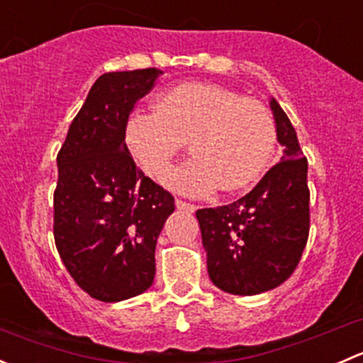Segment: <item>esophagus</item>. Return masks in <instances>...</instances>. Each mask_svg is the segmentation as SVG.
I'll use <instances>...</instances> for the list:
<instances>
[{
  "mask_svg": "<svg viewBox=\"0 0 363 363\" xmlns=\"http://www.w3.org/2000/svg\"><path fill=\"white\" fill-rule=\"evenodd\" d=\"M175 207H177L179 211H186V212H195L196 211V205L184 202V200H181V199H175Z\"/></svg>",
  "mask_w": 363,
  "mask_h": 363,
  "instance_id": "34e87169",
  "label": "esophagus"
}]
</instances>
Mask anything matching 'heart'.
<instances>
[{
	"instance_id": "heart-1",
	"label": "heart",
	"mask_w": 363,
	"mask_h": 363,
	"mask_svg": "<svg viewBox=\"0 0 363 363\" xmlns=\"http://www.w3.org/2000/svg\"><path fill=\"white\" fill-rule=\"evenodd\" d=\"M124 138L152 177L189 140L195 158L168 170L163 184L191 196L251 188L272 163L277 142L276 123L259 101L211 82L179 84L160 94L156 111H133Z\"/></svg>"
}]
</instances>
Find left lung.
I'll use <instances>...</instances> for the list:
<instances>
[{
    "mask_svg": "<svg viewBox=\"0 0 363 363\" xmlns=\"http://www.w3.org/2000/svg\"><path fill=\"white\" fill-rule=\"evenodd\" d=\"M270 111L284 147L279 163L237 202L196 211L208 277L232 295H258L283 284L309 235L307 160L276 98Z\"/></svg>",
    "mask_w": 363,
    "mask_h": 363,
    "instance_id": "1",
    "label": "left lung"
}]
</instances>
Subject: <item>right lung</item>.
<instances>
[{
    "instance_id": "obj_1",
    "label": "right lung",
    "mask_w": 363,
    "mask_h": 363,
    "mask_svg": "<svg viewBox=\"0 0 363 363\" xmlns=\"http://www.w3.org/2000/svg\"><path fill=\"white\" fill-rule=\"evenodd\" d=\"M158 68L98 77L69 124L57 155L54 239L86 294L121 302L151 288L156 242L174 212V196L135 164L124 126Z\"/></svg>"
}]
</instances>
